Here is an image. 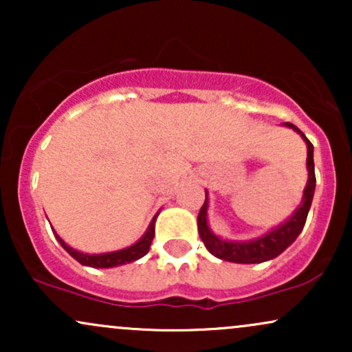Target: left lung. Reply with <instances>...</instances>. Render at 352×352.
<instances>
[{
    "mask_svg": "<svg viewBox=\"0 0 352 352\" xmlns=\"http://www.w3.org/2000/svg\"><path fill=\"white\" fill-rule=\"evenodd\" d=\"M285 125L292 127L293 131H296L298 134H301L305 139L306 145H308V159H306V165H308V184H306L305 195H302V204L300 208L294 212V215L289 218L288 221L281 225V227L272 230L270 233H266L265 236L256 238L253 241H225L221 238L213 235L208 230L207 225V199L205 204L201 205L199 212V233L201 241H204L207 250L212 254H215L217 258L225 261H233V263H263L266 260H272V258L278 256V254L285 252L289 245L296 240L298 235L301 233L302 227L306 223V218H308V212L311 207V201H313L314 195V187H316V175H314V160H313V144L309 142L308 137H306L296 125L292 122H285ZM207 197V195H205Z\"/></svg>",
    "mask_w": 352,
    "mask_h": 352,
    "instance_id": "1",
    "label": "left lung"
}]
</instances>
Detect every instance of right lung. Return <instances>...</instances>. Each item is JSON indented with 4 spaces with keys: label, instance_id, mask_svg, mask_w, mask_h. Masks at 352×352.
Segmentation results:
<instances>
[{
    "label": "right lung",
    "instance_id": "right-lung-1",
    "mask_svg": "<svg viewBox=\"0 0 352 352\" xmlns=\"http://www.w3.org/2000/svg\"><path fill=\"white\" fill-rule=\"evenodd\" d=\"M153 235H155V217H153L152 223L148 225L145 235L140 238L135 245L129 246V248H125V250H119V252L104 253V254H86V253L78 252V250L71 248V246L64 243V241L60 240L58 235H56V238H58L60 246H63V248L66 250V252L69 253L74 260H78L80 265L92 266V268H112V266L131 263V261L139 260V258H142L144 254H147L148 248H151V245H152Z\"/></svg>",
    "mask_w": 352,
    "mask_h": 352
}]
</instances>
